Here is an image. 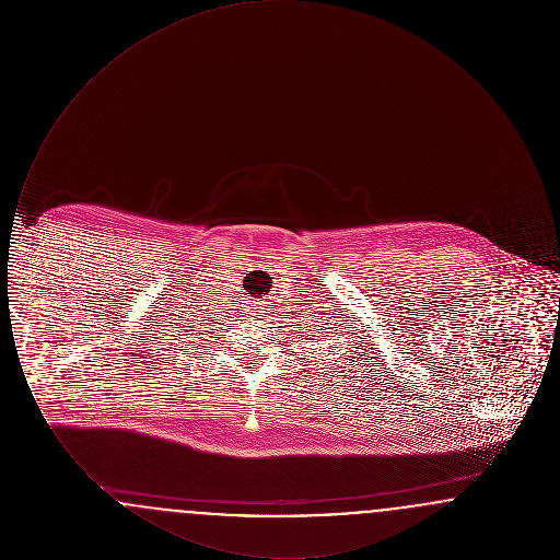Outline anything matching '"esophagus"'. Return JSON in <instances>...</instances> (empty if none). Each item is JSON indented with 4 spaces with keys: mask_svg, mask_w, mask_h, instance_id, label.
Instances as JSON below:
<instances>
[{
    "mask_svg": "<svg viewBox=\"0 0 560 560\" xmlns=\"http://www.w3.org/2000/svg\"><path fill=\"white\" fill-rule=\"evenodd\" d=\"M267 311L268 308H265V306H260L258 311H252V319H262L258 323H265L268 319Z\"/></svg>",
    "mask_w": 560,
    "mask_h": 560,
    "instance_id": "obj_1",
    "label": "esophagus"
}]
</instances>
